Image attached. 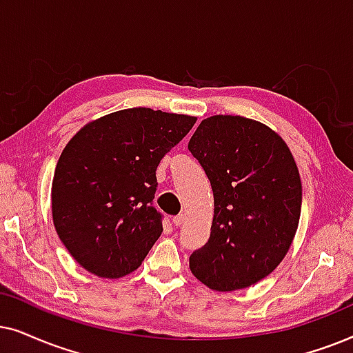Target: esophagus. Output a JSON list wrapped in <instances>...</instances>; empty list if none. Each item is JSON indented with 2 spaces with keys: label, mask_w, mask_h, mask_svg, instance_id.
<instances>
[{
  "label": "esophagus",
  "mask_w": 353,
  "mask_h": 353,
  "mask_svg": "<svg viewBox=\"0 0 353 353\" xmlns=\"http://www.w3.org/2000/svg\"><path fill=\"white\" fill-rule=\"evenodd\" d=\"M184 221H185V214L181 213V214L174 216L172 223H174V225H182V224H184Z\"/></svg>",
  "instance_id": "obj_1"
}]
</instances>
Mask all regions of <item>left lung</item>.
<instances>
[{
  "label": "left lung",
  "mask_w": 353,
  "mask_h": 353,
  "mask_svg": "<svg viewBox=\"0 0 353 353\" xmlns=\"http://www.w3.org/2000/svg\"><path fill=\"white\" fill-rule=\"evenodd\" d=\"M211 182L208 242L190 255L192 274L218 292L250 288L288 255L299 228L302 182L288 143L261 122L211 116L189 142Z\"/></svg>",
  "instance_id": "left-lung-1"
}]
</instances>
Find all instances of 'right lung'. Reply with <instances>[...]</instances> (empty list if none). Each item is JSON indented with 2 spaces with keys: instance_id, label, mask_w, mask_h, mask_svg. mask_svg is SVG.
<instances>
[{
  "instance_id": "1",
  "label": "right lung",
  "mask_w": 353,
  "mask_h": 353,
  "mask_svg": "<svg viewBox=\"0 0 353 353\" xmlns=\"http://www.w3.org/2000/svg\"><path fill=\"white\" fill-rule=\"evenodd\" d=\"M195 116L129 108L79 130L54 169L51 213L70 255L98 278L142 265L163 232L153 208L157 168L189 134Z\"/></svg>"
}]
</instances>
